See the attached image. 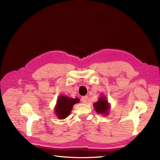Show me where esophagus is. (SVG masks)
I'll list each match as a JSON object with an SVG mask.
<instances>
[{
	"mask_svg": "<svg viewBox=\"0 0 160 160\" xmlns=\"http://www.w3.org/2000/svg\"><path fill=\"white\" fill-rule=\"evenodd\" d=\"M88 96H83V97H82V98H81V101H82V103H87V102H88Z\"/></svg>",
	"mask_w": 160,
	"mask_h": 160,
	"instance_id": "34e87169",
	"label": "esophagus"
}]
</instances>
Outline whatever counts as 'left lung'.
I'll use <instances>...</instances> for the list:
<instances>
[{
	"mask_svg": "<svg viewBox=\"0 0 160 160\" xmlns=\"http://www.w3.org/2000/svg\"><path fill=\"white\" fill-rule=\"evenodd\" d=\"M94 108L98 113L107 114L109 109L108 101L105 97H101L98 102L94 103Z\"/></svg>",
	"mask_w": 160,
	"mask_h": 160,
	"instance_id": "8db88e82",
	"label": "left lung"
}]
</instances>
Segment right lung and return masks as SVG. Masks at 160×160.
<instances>
[{"instance_id": "obj_1", "label": "right lung", "mask_w": 160, "mask_h": 160, "mask_svg": "<svg viewBox=\"0 0 160 160\" xmlns=\"http://www.w3.org/2000/svg\"><path fill=\"white\" fill-rule=\"evenodd\" d=\"M78 98L72 99L65 96H60L55 108V113L59 119H65L68 116L74 104L79 102Z\"/></svg>"}]
</instances>
